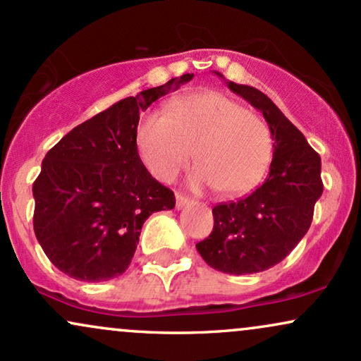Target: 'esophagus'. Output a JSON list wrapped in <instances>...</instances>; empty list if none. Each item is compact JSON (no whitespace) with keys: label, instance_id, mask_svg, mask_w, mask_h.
Masks as SVG:
<instances>
[{"label":"esophagus","instance_id":"obj_1","mask_svg":"<svg viewBox=\"0 0 361 361\" xmlns=\"http://www.w3.org/2000/svg\"><path fill=\"white\" fill-rule=\"evenodd\" d=\"M190 204H192V200H190L186 195L176 193V209H183L185 205H190Z\"/></svg>","mask_w":361,"mask_h":361}]
</instances>
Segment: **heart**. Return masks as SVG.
<instances>
[{"label":"heart","instance_id":"obj_1","mask_svg":"<svg viewBox=\"0 0 361 361\" xmlns=\"http://www.w3.org/2000/svg\"><path fill=\"white\" fill-rule=\"evenodd\" d=\"M144 166L163 181L175 180L192 157L195 188L212 186L219 195L250 192L273 157L268 122L226 94L204 91L169 102L164 114L147 115L137 127Z\"/></svg>","mask_w":361,"mask_h":361}]
</instances>
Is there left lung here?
Wrapping results in <instances>:
<instances>
[{
	"label": "left lung",
	"mask_w": 361,
	"mask_h": 361,
	"mask_svg": "<svg viewBox=\"0 0 361 361\" xmlns=\"http://www.w3.org/2000/svg\"><path fill=\"white\" fill-rule=\"evenodd\" d=\"M227 86L263 111L271 128L275 142L270 175L247 197L214 207V229L197 250L214 270L247 275L287 258L307 234L324 186L321 157L279 106L252 86L233 81Z\"/></svg>",
	"instance_id": "1"
}]
</instances>
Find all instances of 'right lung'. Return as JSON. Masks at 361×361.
<instances>
[{
    "instance_id": "1",
    "label": "right lung",
    "mask_w": 361,
    "mask_h": 361,
    "mask_svg": "<svg viewBox=\"0 0 361 361\" xmlns=\"http://www.w3.org/2000/svg\"><path fill=\"white\" fill-rule=\"evenodd\" d=\"M193 74L123 98L74 127L47 152L34 181V231L51 263L81 281L122 275L151 214L175 193L151 176L137 152L140 110Z\"/></svg>"
}]
</instances>
